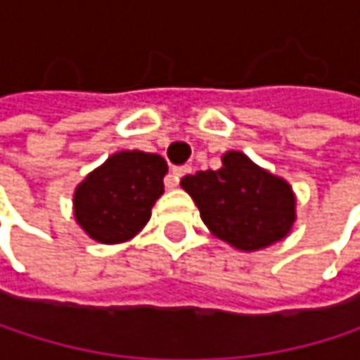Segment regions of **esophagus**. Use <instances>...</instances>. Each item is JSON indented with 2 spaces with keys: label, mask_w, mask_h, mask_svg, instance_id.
<instances>
[{
  "label": "esophagus",
  "mask_w": 360,
  "mask_h": 360,
  "mask_svg": "<svg viewBox=\"0 0 360 360\" xmlns=\"http://www.w3.org/2000/svg\"><path fill=\"white\" fill-rule=\"evenodd\" d=\"M187 173H191V167H187V165H185V167H175V169H173V177H175L177 183H179L181 177H185Z\"/></svg>",
  "instance_id": "1"
}]
</instances>
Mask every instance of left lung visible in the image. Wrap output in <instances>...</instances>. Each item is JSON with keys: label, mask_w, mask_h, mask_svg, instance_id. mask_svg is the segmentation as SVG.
I'll list each match as a JSON object with an SVG mask.
<instances>
[{"label": "left lung", "mask_w": 360, "mask_h": 360, "mask_svg": "<svg viewBox=\"0 0 360 360\" xmlns=\"http://www.w3.org/2000/svg\"><path fill=\"white\" fill-rule=\"evenodd\" d=\"M221 160L219 171H198L181 179L206 227L246 252L283 240L296 221L290 183L260 169L242 152H227Z\"/></svg>", "instance_id": "left-lung-1"}]
</instances>
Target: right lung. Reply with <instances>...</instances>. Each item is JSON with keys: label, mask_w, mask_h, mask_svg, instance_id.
I'll return each mask as SVG.
<instances>
[{"label": "right lung", "mask_w": 360, "mask_h": 360, "mask_svg": "<svg viewBox=\"0 0 360 360\" xmlns=\"http://www.w3.org/2000/svg\"><path fill=\"white\" fill-rule=\"evenodd\" d=\"M167 160L139 150L116 152L75 189V219L96 242L118 244L137 236L165 193Z\"/></svg>", "instance_id": "right-lung-1"}]
</instances>
